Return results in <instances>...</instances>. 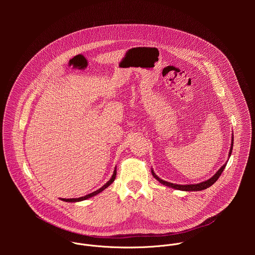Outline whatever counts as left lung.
<instances>
[{
    "instance_id": "obj_1",
    "label": "left lung",
    "mask_w": 255,
    "mask_h": 255,
    "mask_svg": "<svg viewBox=\"0 0 255 255\" xmlns=\"http://www.w3.org/2000/svg\"><path fill=\"white\" fill-rule=\"evenodd\" d=\"M233 139H234V136L232 135V140H231V146H230V151H229V154H228V157L230 158L231 156V153H232V149H233ZM227 162L224 163L220 168L219 170H218L211 178L205 180V181H202V183H199V184H195V185H176V184H172V183H168V181H165L161 178H159L153 169H151V172H152V175L159 181L160 184L166 186V187H169V188H172V189H175V190H179V191H185V192H195V191H203V190H206L208 188H210L213 184H215L217 179L219 178V176L221 175V173L223 172L225 166H226Z\"/></svg>"
}]
</instances>
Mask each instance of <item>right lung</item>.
I'll list each match as a JSON object with an SVG mask.
<instances>
[{"instance_id":"1","label":"right lung","mask_w":255,"mask_h":255,"mask_svg":"<svg viewBox=\"0 0 255 255\" xmlns=\"http://www.w3.org/2000/svg\"><path fill=\"white\" fill-rule=\"evenodd\" d=\"M116 174H117V170H116V167H115L112 177H111L110 179H109L102 188H100V189L97 190L96 192H93V193H91V194H89V195H87V196H85V197H81V198H78V199L76 198V199H61V200L64 201V202H68V203H75V202H81V201H85V200H87V199H90V198H92V197H95V196H97L98 194L102 193L105 189H107L109 186H110V185L113 183V181H114L115 178H116Z\"/></svg>"}]
</instances>
